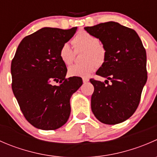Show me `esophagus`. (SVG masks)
<instances>
[{"instance_id":"esophagus-1","label":"esophagus","mask_w":157,"mask_h":157,"mask_svg":"<svg viewBox=\"0 0 157 157\" xmlns=\"http://www.w3.org/2000/svg\"><path fill=\"white\" fill-rule=\"evenodd\" d=\"M89 81V78L87 77H83V83H86V82Z\"/></svg>"}]
</instances>
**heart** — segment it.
<instances>
[{
	"label": "heart",
	"instance_id": "obj_1",
	"mask_svg": "<svg viewBox=\"0 0 157 157\" xmlns=\"http://www.w3.org/2000/svg\"><path fill=\"white\" fill-rule=\"evenodd\" d=\"M74 52L67 43L63 44L59 50V57L66 65L72 64L75 58V52L85 51L83 60L86 62L71 66L68 74L71 77H86L90 76L97 65H102L106 58V50L104 45L99 42V39L86 31L77 33L71 41Z\"/></svg>",
	"mask_w": 157,
	"mask_h": 157
}]
</instances>
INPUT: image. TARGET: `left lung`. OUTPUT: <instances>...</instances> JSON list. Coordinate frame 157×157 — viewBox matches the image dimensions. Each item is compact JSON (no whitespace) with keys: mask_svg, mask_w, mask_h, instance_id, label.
<instances>
[{"mask_svg":"<svg viewBox=\"0 0 157 157\" xmlns=\"http://www.w3.org/2000/svg\"><path fill=\"white\" fill-rule=\"evenodd\" d=\"M84 29L97 37L106 50L105 61L96 74L107 80L105 83L90 80L94 86L93 113L104 124L123 122L140 103L147 80L146 50L134 29L118 23L106 22Z\"/></svg>","mask_w":157,"mask_h":157,"instance_id":"1","label":"left lung"}]
</instances>
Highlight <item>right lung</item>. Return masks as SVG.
<instances>
[{
	"label": "right lung",
	"instance_id": "1",
	"mask_svg": "<svg viewBox=\"0 0 157 157\" xmlns=\"http://www.w3.org/2000/svg\"><path fill=\"white\" fill-rule=\"evenodd\" d=\"M77 29L42 28L20 42L13 58V93L25 118L36 128L58 129L68 120L70 99L83 81L78 77L66 78L59 50Z\"/></svg>",
	"mask_w": 157,
	"mask_h": 157
}]
</instances>
